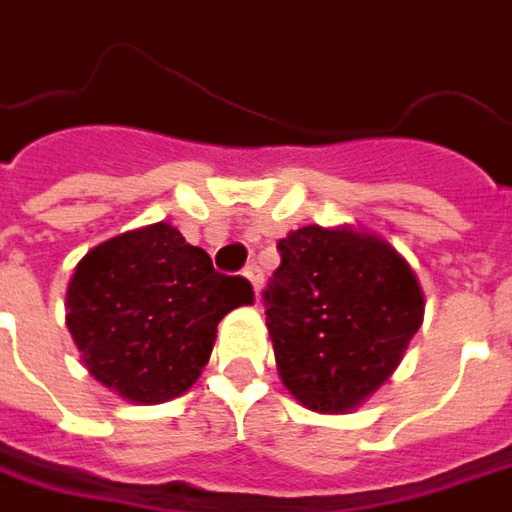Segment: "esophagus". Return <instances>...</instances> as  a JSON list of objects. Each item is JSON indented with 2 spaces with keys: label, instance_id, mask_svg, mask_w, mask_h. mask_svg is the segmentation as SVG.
<instances>
[{
  "label": "esophagus",
  "instance_id": "esophagus-1",
  "mask_svg": "<svg viewBox=\"0 0 512 512\" xmlns=\"http://www.w3.org/2000/svg\"><path fill=\"white\" fill-rule=\"evenodd\" d=\"M246 278H249V283H252V289H255V298L260 295V283H263V275H260V269H257L255 263L252 266H246V272H243Z\"/></svg>",
  "mask_w": 512,
  "mask_h": 512
}]
</instances>
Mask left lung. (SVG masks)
Here are the masks:
<instances>
[{"mask_svg":"<svg viewBox=\"0 0 512 512\" xmlns=\"http://www.w3.org/2000/svg\"><path fill=\"white\" fill-rule=\"evenodd\" d=\"M278 252L263 306L280 381L309 410H352L387 381L418 332L421 286L372 234L303 226Z\"/></svg>","mask_w":512,"mask_h":512,"instance_id":"8db88e82","label":"left lung"}]
</instances>
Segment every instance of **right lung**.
Instances as JSON below:
<instances>
[{"label": "right lung", "mask_w": 512, "mask_h": 512, "mask_svg": "<svg viewBox=\"0 0 512 512\" xmlns=\"http://www.w3.org/2000/svg\"><path fill=\"white\" fill-rule=\"evenodd\" d=\"M252 283L168 223L105 240L68 283V329L88 372L134 404L183 395L209 364L217 323L252 303Z\"/></svg>", "instance_id": "add662e5"}]
</instances>
